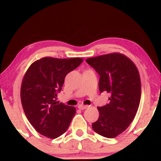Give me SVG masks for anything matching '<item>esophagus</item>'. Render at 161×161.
<instances>
[{
	"mask_svg": "<svg viewBox=\"0 0 161 161\" xmlns=\"http://www.w3.org/2000/svg\"><path fill=\"white\" fill-rule=\"evenodd\" d=\"M78 108H79V110H85V109H86V108H88V106H86V105L81 104V105H79V106H78Z\"/></svg>",
	"mask_w": 161,
	"mask_h": 161,
	"instance_id": "obj_1",
	"label": "esophagus"
}]
</instances>
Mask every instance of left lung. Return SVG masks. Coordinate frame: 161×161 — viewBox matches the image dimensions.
Here are the masks:
<instances>
[{
    "label": "left lung",
    "instance_id": "obj_1",
    "mask_svg": "<svg viewBox=\"0 0 161 161\" xmlns=\"http://www.w3.org/2000/svg\"><path fill=\"white\" fill-rule=\"evenodd\" d=\"M100 75V92L111 93L109 103L98 107L99 118L92 129L106 138H114L126 130L134 119L141 98V82L134 63L119 53L86 59Z\"/></svg>",
    "mask_w": 161,
    "mask_h": 161
}]
</instances>
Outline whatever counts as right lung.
Instances as JSON below:
<instances>
[{
	"instance_id": "right-lung-1",
	"label": "right lung",
	"mask_w": 161,
	"mask_h": 161,
	"mask_svg": "<svg viewBox=\"0 0 161 161\" xmlns=\"http://www.w3.org/2000/svg\"><path fill=\"white\" fill-rule=\"evenodd\" d=\"M80 58L46 57L32 63L24 75L21 101L25 116L40 134L55 139L69 129L75 108L56 102L68 73L80 65Z\"/></svg>"
}]
</instances>
